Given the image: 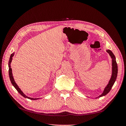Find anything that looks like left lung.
<instances>
[{"instance_id":"1","label":"left lung","mask_w":126,"mask_h":126,"mask_svg":"<svg viewBox=\"0 0 126 126\" xmlns=\"http://www.w3.org/2000/svg\"><path fill=\"white\" fill-rule=\"evenodd\" d=\"M107 52L108 54H109V55L110 56V57H111L112 59V76H111V79H110V81L108 83V84L107 85L106 87V88H105V90L104 91V92L103 93L100 95L98 97H100L102 96H104L106 95L107 94L109 91H110V90L111 89V88L112 87V86L113 85L114 83H115L117 77V74H118V66H117V63H116V58H115V57L114 56L113 53L111 52V51H110V50H107Z\"/></svg>"}]
</instances>
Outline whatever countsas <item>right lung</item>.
Instances as JSON below:
<instances>
[{"instance_id": "add662e5", "label": "right lung", "mask_w": 126, "mask_h": 126, "mask_svg": "<svg viewBox=\"0 0 126 126\" xmlns=\"http://www.w3.org/2000/svg\"><path fill=\"white\" fill-rule=\"evenodd\" d=\"M14 56V53H13V54L11 55V56L10 57V59H9V64H8V67H9V78H10V81H11V83H12V85L14 86V87L17 90L18 92L21 95V96H23L24 97L27 98H28V99H31V100H36V99H39V98H32L28 97H27V96H26V95L23 93H22V91L20 90V89L19 88L18 85L16 84V83L15 82L14 79V78H13V74H12V70H11V66H10V63H11V61H12L13 57Z\"/></svg>"}]
</instances>
